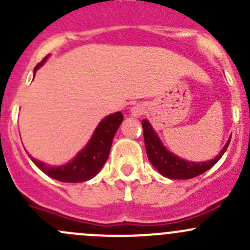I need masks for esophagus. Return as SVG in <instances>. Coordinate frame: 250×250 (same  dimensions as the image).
Instances as JSON below:
<instances>
[{
  "label": "esophagus",
  "mask_w": 250,
  "mask_h": 250,
  "mask_svg": "<svg viewBox=\"0 0 250 250\" xmlns=\"http://www.w3.org/2000/svg\"><path fill=\"white\" fill-rule=\"evenodd\" d=\"M130 112H132V115L134 116V117H139V116H141L145 112V107H144L143 104H137L132 107Z\"/></svg>",
  "instance_id": "1"
}]
</instances>
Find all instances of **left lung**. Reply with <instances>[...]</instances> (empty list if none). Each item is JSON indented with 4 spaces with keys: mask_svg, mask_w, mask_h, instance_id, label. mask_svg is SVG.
Returning <instances> with one entry per match:
<instances>
[{
    "mask_svg": "<svg viewBox=\"0 0 250 250\" xmlns=\"http://www.w3.org/2000/svg\"><path fill=\"white\" fill-rule=\"evenodd\" d=\"M141 125H143L144 140H145L148 161L163 176L169 179H192L201 175L220 160L221 156L228 148L229 144H230V139H229L228 144L224 146L221 152L208 162H188V161L181 160V158L170 153L168 150H166V147L161 143L160 138L157 137V134L147 121L143 120Z\"/></svg>",
    "mask_w": 250,
    "mask_h": 250,
    "instance_id": "obj_1",
    "label": "left lung"
}]
</instances>
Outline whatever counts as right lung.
Listing matches in <instances>:
<instances>
[{"label":"right lung","instance_id":"right-lung-1","mask_svg":"<svg viewBox=\"0 0 250 250\" xmlns=\"http://www.w3.org/2000/svg\"><path fill=\"white\" fill-rule=\"evenodd\" d=\"M46 58L35 66V71L44 62ZM123 115L121 112L112 113L105 117L95 129L92 139L80 153L65 166L49 167L46 163L30 157L32 162L43 173L55 180L62 183H82L94 178L109 157L112 139L122 123Z\"/></svg>","mask_w":250,"mask_h":250}]
</instances>
